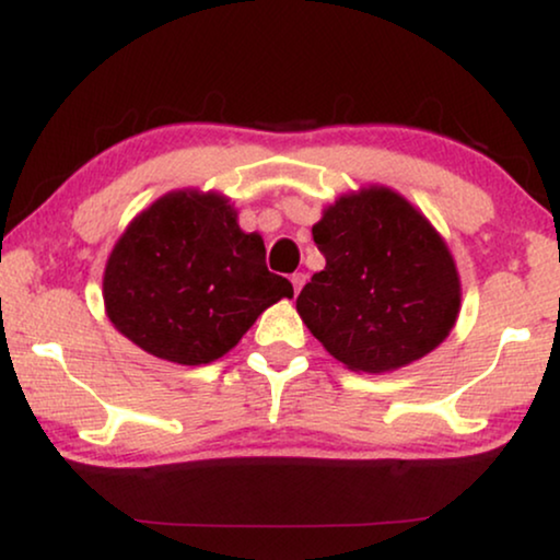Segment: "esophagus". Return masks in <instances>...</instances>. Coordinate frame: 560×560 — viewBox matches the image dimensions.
Listing matches in <instances>:
<instances>
[{"instance_id":"1","label":"esophagus","mask_w":560,"mask_h":560,"mask_svg":"<svg viewBox=\"0 0 560 560\" xmlns=\"http://www.w3.org/2000/svg\"><path fill=\"white\" fill-rule=\"evenodd\" d=\"M290 282H293V293L298 295V293H301V288L305 285V275L303 272H295L293 278H290Z\"/></svg>"}]
</instances>
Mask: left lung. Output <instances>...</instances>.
<instances>
[{
  "instance_id": "left-lung-1",
  "label": "left lung",
  "mask_w": 560,
  "mask_h": 560,
  "mask_svg": "<svg viewBox=\"0 0 560 560\" xmlns=\"http://www.w3.org/2000/svg\"><path fill=\"white\" fill-rule=\"evenodd\" d=\"M326 267L298 295L308 331L351 372L408 366L448 339L462 278L446 240L395 188L370 183L313 224Z\"/></svg>"
}]
</instances>
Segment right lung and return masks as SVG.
Listing matches in <instances>:
<instances>
[{
  "label": "right lung",
  "mask_w": 560,
  "mask_h": 560,
  "mask_svg": "<svg viewBox=\"0 0 560 560\" xmlns=\"http://www.w3.org/2000/svg\"><path fill=\"white\" fill-rule=\"evenodd\" d=\"M104 311L121 336L173 364H211L293 285L265 265L219 190H167L129 221L106 257Z\"/></svg>",
  "instance_id": "obj_1"
}]
</instances>
